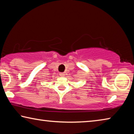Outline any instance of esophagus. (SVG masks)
I'll list each match as a JSON object with an SVG mask.
<instances>
[{
  "label": "esophagus",
  "instance_id": "34e87169",
  "mask_svg": "<svg viewBox=\"0 0 134 134\" xmlns=\"http://www.w3.org/2000/svg\"><path fill=\"white\" fill-rule=\"evenodd\" d=\"M60 76L62 77H64V76H65V74L64 73V72H61V73H60Z\"/></svg>",
  "mask_w": 134,
  "mask_h": 134
}]
</instances>
